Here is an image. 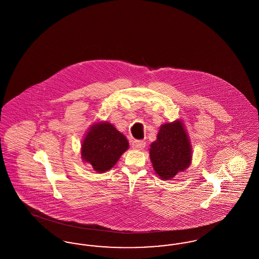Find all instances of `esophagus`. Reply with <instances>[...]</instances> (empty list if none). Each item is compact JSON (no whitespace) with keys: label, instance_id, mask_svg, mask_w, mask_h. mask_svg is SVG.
Wrapping results in <instances>:
<instances>
[{"label":"esophagus","instance_id":"esophagus-1","mask_svg":"<svg viewBox=\"0 0 259 259\" xmlns=\"http://www.w3.org/2000/svg\"><path fill=\"white\" fill-rule=\"evenodd\" d=\"M132 145H133V148L140 150V149H143L146 147V142L142 141V140H135Z\"/></svg>","mask_w":259,"mask_h":259}]
</instances>
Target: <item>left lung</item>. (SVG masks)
Segmentation results:
<instances>
[{
	"mask_svg": "<svg viewBox=\"0 0 259 259\" xmlns=\"http://www.w3.org/2000/svg\"><path fill=\"white\" fill-rule=\"evenodd\" d=\"M191 149L189 138L181 120L162 124L156 141L149 148L154 171L162 180H171L189 167L192 158Z\"/></svg>",
	"mask_w": 259,
	"mask_h": 259,
	"instance_id": "8db88e82",
	"label": "left lung"
}]
</instances>
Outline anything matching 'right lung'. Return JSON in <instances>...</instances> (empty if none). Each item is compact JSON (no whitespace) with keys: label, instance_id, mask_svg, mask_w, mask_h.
<instances>
[{"label":"right lung","instance_id":"right-lung-1","mask_svg":"<svg viewBox=\"0 0 259 259\" xmlns=\"http://www.w3.org/2000/svg\"><path fill=\"white\" fill-rule=\"evenodd\" d=\"M129 148L125 136L109 122L93 124L81 145V158L98 172H105L116 164Z\"/></svg>","mask_w":259,"mask_h":259}]
</instances>
